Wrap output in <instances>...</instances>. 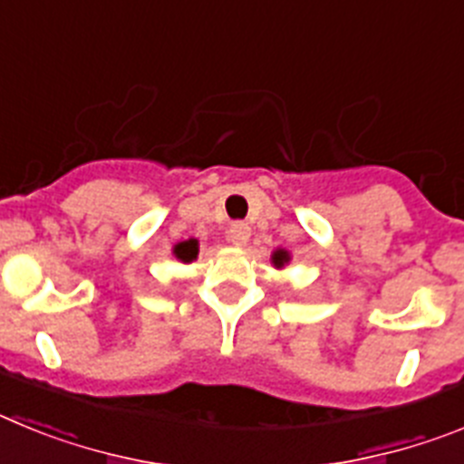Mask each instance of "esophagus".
Here are the masks:
<instances>
[{
    "mask_svg": "<svg viewBox=\"0 0 464 464\" xmlns=\"http://www.w3.org/2000/svg\"><path fill=\"white\" fill-rule=\"evenodd\" d=\"M227 237H229V241H232V244H237V246H244L246 241L251 239V227H248V223H232L229 225V229H227Z\"/></svg>",
    "mask_w": 464,
    "mask_h": 464,
    "instance_id": "34e87169",
    "label": "esophagus"
}]
</instances>
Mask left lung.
<instances>
[{"instance_id": "1", "label": "left lung", "mask_w": 464, "mask_h": 464, "mask_svg": "<svg viewBox=\"0 0 464 464\" xmlns=\"http://www.w3.org/2000/svg\"><path fill=\"white\" fill-rule=\"evenodd\" d=\"M272 262H274V267L281 269L283 265H288V262H290V253L283 251V248H278V251L272 253Z\"/></svg>"}]
</instances>
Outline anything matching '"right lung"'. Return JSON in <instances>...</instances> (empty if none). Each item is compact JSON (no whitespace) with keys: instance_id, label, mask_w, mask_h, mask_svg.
Instances as JSON below:
<instances>
[{"instance_id":"obj_1","label":"right lung","mask_w":464,"mask_h":464,"mask_svg":"<svg viewBox=\"0 0 464 464\" xmlns=\"http://www.w3.org/2000/svg\"><path fill=\"white\" fill-rule=\"evenodd\" d=\"M197 253H199V244H197V239H188L174 246V256L181 262L197 260Z\"/></svg>"}]
</instances>
